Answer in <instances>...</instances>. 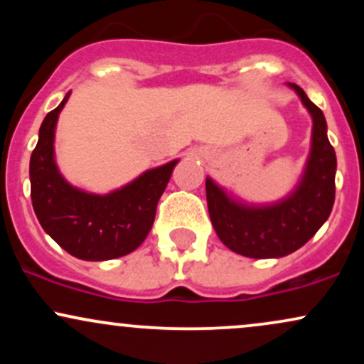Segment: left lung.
<instances>
[{
  "label": "left lung",
  "instance_id": "8db88e82",
  "mask_svg": "<svg viewBox=\"0 0 364 364\" xmlns=\"http://www.w3.org/2000/svg\"><path fill=\"white\" fill-rule=\"evenodd\" d=\"M313 119L311 149L298 185L274 203L237 200L212 178L205 179L207 205L217 236L231 252L248 258H281L310 241L332 212L336 200V150L327 121L301 87L287 83Z\"/></svg>",
  "mask_w": 364,
  "mask_h": 364
}]
</instances>
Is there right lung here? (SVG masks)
Wrapping results in <instances>:
<instances>
[{
  "label": "right lung",
  "mask_w": 364,
  "mask_h": 364,
  "mask_svg": "<svg viewBox=\"0 0 364 364\" xmlns=\"http://www.w3.org/2000/svg\"><path fill=\"white\" fill-rule=\"evenodd\" d=\"M70 94L41 124L28 168L32 207L44 231L73 257L87 262L124 257L135 252L152 229L157 202L179 161L145 171L106 195L70 185L54 159L56 123Z\"/></svg>",
  "instance_id": "right-lung-1"
}]
</instances>
